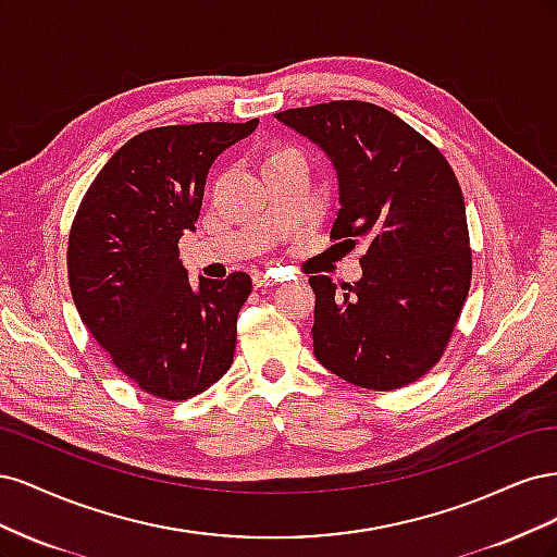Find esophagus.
Wrapping results in <instances>:
<instances>
[{
    "label": "esophagus",
    "instance_id": "1",
    "mask_svg": "<svg viewBox=\"0 0 557 557\" xmlns=\"http://www.w3.org/2000/svg\"><path fill=\"white\" fill-rule=\"evenodd\" d=\"M274 276L272 274H267V272H256L252 274V285H256V288H267V285H274Z\"/></svg>",
    "mask_w": 557,
    "mask_h": 557
}]
</instances>
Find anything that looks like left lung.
I'll return each instance as SVG.
<instances>
[{
    "mask_svg": "<svg viewBox=\"0 0 557 557\" xmlns=\"http://www.w3.org/2000/svg\"><path fill=\"white\" fill-rule=\"evenodd\" d=\"M283 125L332 160L339 213L330 237L367 244L362 278L311 276L313 356L344 381L397 391L442 360L471 283L465 197L442 150L358 99L288 109Z\"/></svg>",
    "mask_w": 557,
    "mask_h": 557,
    "instance_id": "1",
    "label": "left lung"
}]
</instances>
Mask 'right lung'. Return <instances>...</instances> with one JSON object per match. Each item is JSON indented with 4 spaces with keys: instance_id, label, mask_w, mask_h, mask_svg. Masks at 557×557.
<instances>
[{
    "instance_id": "obj_1",
    "label": "right lung",
    "mask_w": 557,
    "mask_h": 557,
    "mask_svg": "<svg viewBox=\"0 0 557 557\" xmlns=\"http://www.w3.org/2000/svg\"><path fill=\"white\" fill-rule=\"evenodd\" d=\"M256 127L258 117L146 129L115 150L76 211L66 272L78 315L153 397L205 393L234 360L252 281L234 272L193 285L178 239L195 230L213 160Z\"/></svg>"
}]
</instances>
